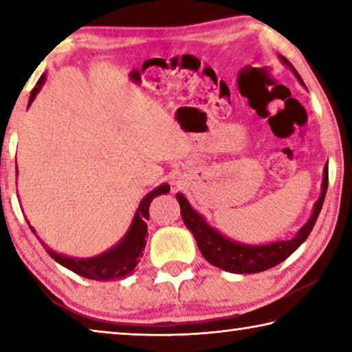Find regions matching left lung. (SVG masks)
Returning <instances> with one entry per match:
<instances>
[{"label":"left lung","mask_w":352,"mask_h":352,"mask_svg":"<svg viewBox=\"0 0 352 352\" xmlns=\"http://www.w3.org/2000/svg\"><path fill=\"white\" fill-rule=\"evenodd\" d=\"M281 60L287 65L289 68H292V71H294L295 76L298 77V80L302 83L300 74H298L296 69L289 63L287 58L281 57ZM327 184H329V172H327L326 164L323 184H321V195L314 206L312 217L309 219V222L298 231L294 239L267 243V245H243V243L226 239V237L217 233L216 230L211 228V226L205 222V219L190 208L189 201L184 199V195L177 194V200L182 208V217L184 225H186L190 230V233L194 234L200 253L204 254V258L210 262V264L230 273H259L281 264L283 261L287 259L289 256L307 239L320 216L321 206H323V201L326 197Z\"/></svg>","instance_id":"1"}]
</instances>
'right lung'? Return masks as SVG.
<instances>
[{"instance_id": "obj_1", "label": "right lung", "mask_w": 352, "mask_h": 352, "mask_svg": "<svg viewBox=\"0 0 352 352\" xmlns=\"http://www.w3.org/2000/svg\"><path fill=\"white\" fill-rule=\"evenodd\" d=\"M46 80V76L43 74L38 79L37 85L34 87L31 93V98H29V105L35 98V94L40 91L41 85H43ZM170 190L169 184H162L151 194H147L144 199L141 200L138 206V211L135 214V219L130 226L129 233L126 237L118 243L116 247H113L107 253H102L96 256V258H88V259H77V258H69V256L57 254L56 252L47 248L43 242V247L46 252L50 253L51 258H54L58 264L67 267L71 272L77 273L83 278L88 279H96V281H110V279H122L129 276L130 273L135 270V267L138 265L140 259L142 258V252H144L146 247V236H147V223L148 220V206H151L152 200L162 194H168ZM29 223V222H28ZM29 228L35 233L34 228L29 225Z\"/></svg>"}]
</instances>
